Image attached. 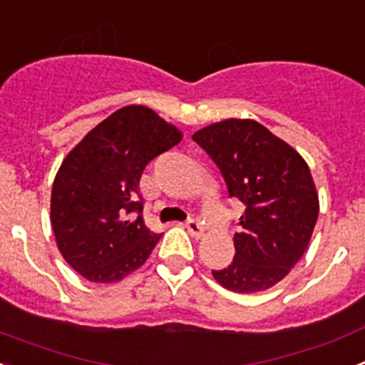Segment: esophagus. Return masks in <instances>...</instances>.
Returning a JSON list of instances; mask_svg holds the SVG:
<instances>
[{"mask_svg": "<svg viewBox=\"0 0 365 365\" xmlns=\"http://www.w3.org/2000/svg\"><path fill=\"white\" fill-rule=\"evenodd\" d=\"M186 228H188V232L193 237H201V235L205 234V228H202L199 219H188V221H186Z\"/></svg>", "mask_w": 365, "mask_h": 365, "instance_id": "obj_1", "label": "esophagus"}]
</instances>
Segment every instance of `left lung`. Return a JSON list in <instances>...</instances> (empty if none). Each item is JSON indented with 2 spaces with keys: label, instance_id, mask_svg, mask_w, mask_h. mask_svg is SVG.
I'll list each match as a JSON object with an SVG mask.
<instances>
[{
  "label": "left lung",
  "instance_id": "left-lung-1",
  "mask_svg": "<svg viewBox=\"0 0 365 365\" xmlns=\"http://www.w3.org/2000/svg\"><path fill=\"white\" fill-rule=\"evenodd\" d=\"M193 140L219 166L230 197L243 202L235 256L212 270L228 291H267L282 282L307 250L320 202L311 170L292 146L248 118L206 125Z\"/></svg>",
  "mask_w": 365,
  "mask_h": 365
}]
</instances>
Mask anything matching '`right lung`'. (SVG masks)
Instances as JSON below:
<instances>
[{"label": "right lung", "instance_id": "add662e5", "mask_svg": "<svg viewBox=\"0 0 365 365\" xmlns=\"http://www.w3.org/2000/svg\"><path fill=\"white\" fill-rule=\"evenodd\" d=\"M180 138L153 109L125 106L69 151L54 177L51 225L58 250L80 276L120 282L146 263L163 234L144 225L138 182L148 163Z\"/></svg>", "mask_w": 365, "mask_h": 365}]
</instances>
